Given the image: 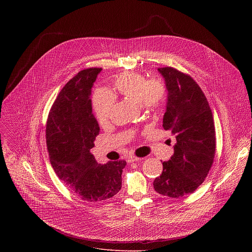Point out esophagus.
<instances>
[{
	"label": "esophagus",
	"instance_id": "1",
	"mask_svg": "<svg viewBox=\"0 0 252 252\" xmlns=\"http://www.w3.org/2000/svg\"><path fill=\"white\" fill-rule=\"evenodd\" d=\"M140 160H141V158L136 157V156H134V155H130V156L127 157L128 163H134V162H137V161H140Z\"/></svg>",
	"mask_w": 252,
	"mask_h": 252
}]
</instances>
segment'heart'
<instances>
[{
  "label": "heart",
  "mask_w": 252,
  "mask_h": 252,
  "mask_svg": "<svg viewBox=\"0 0 252 252\" xmlns=\"http://www.w3.org/2000/svg\"><path fill=\"white\" fill-rule=\"evenodd\" d=\"M114 90L121 97L140 104L146 109H156L165 98V86L159 79H148L142 73L125 72L117 75L113 81ZM115 103L111 92L106 89L96 90L93 96V108L100 124H105L109 118Z\"/></svg>",
  "instance_id": "heart-1"
}]
</instances>
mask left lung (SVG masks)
<instances>
[{
	"instance_id": "8db88e82",
	"label": "left lung",
	"mask_w": 252,
	"mask_h": 252,
	"mask_svg": "<svg viewBox=\"0 0 252 252\" xmlns=\"http://www.w3.org/2000/svg\"><path fill=\"white\" fill-rule=\"evenodd\" d=\"M167 89L163 127L176 138L174 154L163 162V172L153 181L159 194L180 198L194 192L206 179L215 158L214 118L200 86L187 74L159 68Z\"/></svg>"
}]
</instances>
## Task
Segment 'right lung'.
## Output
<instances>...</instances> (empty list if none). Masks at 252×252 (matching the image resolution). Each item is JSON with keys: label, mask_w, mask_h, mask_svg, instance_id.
Returning a JSON list of instances; mask_svg holds the SVG:
<instances>
[{"label": "right lung", "mask_w": 252, "mask_h": 252, "mask_svg": "<svg viewBox=\"0 0 252 252\" xmlns=\"http://www.w3.org/2000/svg\"><path fill=\"white\" fill-rule=\"evenodd\" d=\"M101 68L78 72L61 90L46 123L49 160L58 178L80 199L100 202L122 186L126 162L98 164L91 148L100 127L92 113L91 92Z\"/></svg>", "instance_id": "add662e5"}]
</instances>
